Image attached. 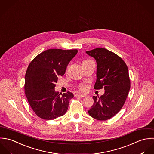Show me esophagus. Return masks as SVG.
<instances>
[{"instance_id": "esophagus-1", "label": "esophagus", "mask_w": 154, "mask_h": 154, "mask_svg": "<svg viewBox=\"0 0 154 154\" xmlns=\"http://www.w3.org/2000/svg\"><path fill=\"white\" fill-rule=\"evenodd\" d=\"M86 95L85 94H76L75 95V97H86Z\"/></svg>"}]
</instances>
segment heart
<instances>
[{"label":"heart","instance_id":"1","mask_svg":"<svg viewBox=\"0 0 154 154\" xmlns=\"http://www.w3.org/2000/svg\"><path fill=\"white\" fill-rule=\"evenodd\" d=\"M79 89H80V91H85L86 89H87V86L86 85H81L80 86H79Z\"/></svg>","mask_w":154,"mask_h":154}]
</instances>
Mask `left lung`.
<instances>
[{"label": "left lung", "instance_id": "8db88e82", "mask_svg": "<svg viewBox=\"0 0 154 154\" xmlns=\"http://www.w3.org/2000/svg\"><path fill=\"white\" fill-rule=\"evenodd\" d=\"M97 63L94 89L104 88L100 97L93 96L94 103L89 114L98 120H108L122 108L130 88L127 65L116 54L102 48L86 51Z\"/></svg>", "mask_w": 154, "mask_h": 154}]
</instances>
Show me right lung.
<instances>
[{
    "instance_id": "obj_1",
    "label": "right lung",
    "mask_w": 154,
    "mask_h": 154,
    "mask_svg": "<svg viewBox=\"0 0 154 154\" xmlns=\"http://www.w3.org/2000/svg\"><path fill=\"white\" fill-rule=\"evenodd\" d=\"M78 51L51 49L37 57L29 64L25 77L26 96L35 114L40 118L54 120L67 111L72 93L60 94L55 90L58 77L63 75Z\"/></svg>"
}]
</instances>
